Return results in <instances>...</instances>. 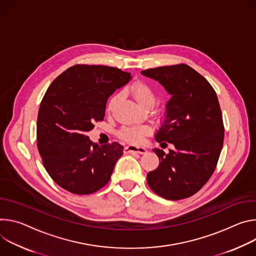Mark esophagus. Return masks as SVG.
Returning a JSON list of instances; mask_svg holds the SVG:
<instances>
[{"mask_svg":"<svg viewBox=\"0 0 256 256\" xmlns=\"http://www.w3.org/2000/svg\"><path fill=\"white\" fill-rule=\"evenodd\" d=\"M146 148L142 146H125L124 152L125 154H146Z\"/></svg>","mask_w":256,"mask_h":256,"instance_id":"1","label":"esophagus"}]
</instances>
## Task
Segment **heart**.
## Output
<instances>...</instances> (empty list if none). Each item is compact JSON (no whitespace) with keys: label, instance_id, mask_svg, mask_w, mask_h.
Instances as JSON below:
<instances>
[{"label":"heart","instance_id":"obj_1","mask_svg":"<svg viewBox=\"0 0 256 256\" xmlns=\"http://www.w3.org/2000/svg\"><path fill=\"white\" fill-rule=\"evenodd\" d=\"M130 92L136 102L139 104L140 106L146 108L148 106H154L156 102V94L152 88L144 81H136L134 82L131 88ZM120 100V94H115L110 96L106 104V112H110L115 108L118 102ZM152 133L150 127L146 125H137V126H127L123 127L119 132L118 136L129 144H139L142 142L144 138Z\"/></svg>","mask_w":256,"mask_h":256}]
</instances>
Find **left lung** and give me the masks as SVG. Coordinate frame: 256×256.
Returning <instances> with one entry per match:
<instances>
[{"mask_svg": "<svg viewBox=\"0 0 256 256\" xmlns=\"http://www.w3.org/2000/svg\"><path fill=\"white\" fill-rule=\"evenodd\" d=\"M158 81L171 98L156 139L160 146H174L166 154L154 152L158 166L148 174V184L160 197L180 200L200 191L214 174L224 144V123L210 83L186 64L141 71Z\"/></svg>", "mask_w": 256, "mask_h": 256, "instance_id": "1", "label": "left lung"}]
</instances>
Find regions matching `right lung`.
Instances as JSON below:
<instances>
[{
  "label": "right lung",
  "instance_id": "obj_1",
  "mask_svg": "<svg viewBox=\"0 0 256 256\" xmlns=\"http://www.w3.org/2000/svg\"><path fill=\"white\" fill-rule=\"evenodd\" d=\"M130 78L119 68L77 64L46 90L38 115V150L48 174L63 189L88 195L110 181L124 148L98 146L86 132L104 120L108 96Z\"/></svg>",
  "mask_w": 256,
  "mask_h": 256
}]
</instances>
